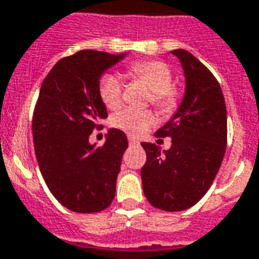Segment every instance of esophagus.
<instances>
[{
  "label": "esophagus",
  "mask_w": 259,
  "mask_h": 259,
  "mask_svg": "<svg viewBox=\"0 0 259 259\" xmlns=\"http://www.w3.org/2000/svg\"><path fill=\"white\" fill-rule=\"evenodd\" d=\"M128 143H130V146H138L139 145V141H138V139H135V138L130 137L128 138Z\"/></svg>",
  "instance_id": "esophagus-1"
}]
</instances>
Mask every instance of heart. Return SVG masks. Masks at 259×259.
<instances>
[{
	"mask_svg": "<svg viewBox=\"0 0 259 259\" xmlns=\"http://www.w3.org/2000/svg\"><path fill=\"white\" fill-rule=\"evenodd\" d=\"M131 79L143 81L151 93L149 102L154 105L162 114H172L179 105L178 90L174 87V73L170 68L158 60L138 61L130 67ZM122 80L114 73H105L100 80V97L106 108L116 109L122 102ZM150 110L128 108L112 118V125L130 135H139L153 122Z\"/></svg>",
	"mask_w": 259,
	"mask_h": 259,
	"instance_id": "obj_1",
	"label": "heart"
}]
</instances>
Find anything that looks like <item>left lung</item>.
Returning <instances> with one entry per match:
<instances>
[{"mask_svg":"<svg viewBox=\"0 0 259 259\" xmlns=\"http://www.w3.org/2000/svg\"><path fill=\"white\" fill-rule=\"evenodd\" d=\"M170 53L182 63L186 93L178 112L157 138H172L169 150L143 142L147 159L142 166L143 192L159 210H186L210 188L227 149V108L219 81L187 50Z\"/></svg>","mask_w":259,"mask_h":259,"instance_id":"1","label":"left lung"}]
</instances>
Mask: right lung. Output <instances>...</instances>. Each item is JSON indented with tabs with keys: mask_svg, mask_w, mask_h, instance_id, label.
Segmentation results:
<instances>
[{
	"mask_svg": "<svg viewBox=\"0 0 259 259\" xmlns=\"http://www.w3.org/2000/svg\"><path fill=\"white\" fill-rule=\"evenodd\" d=\"M124 56L80 50L61 58L40 85L32 116L35 154L50 192L76 213L102 211L114 198L127 137L112 128L100 147L89 137L108 117L101 76Z\"/></svg>",
	"mask_w": 259,
	"mask_h": 259,
	"instance_id": "add662e5",
	"label": "right lung"
}]
</instances>
